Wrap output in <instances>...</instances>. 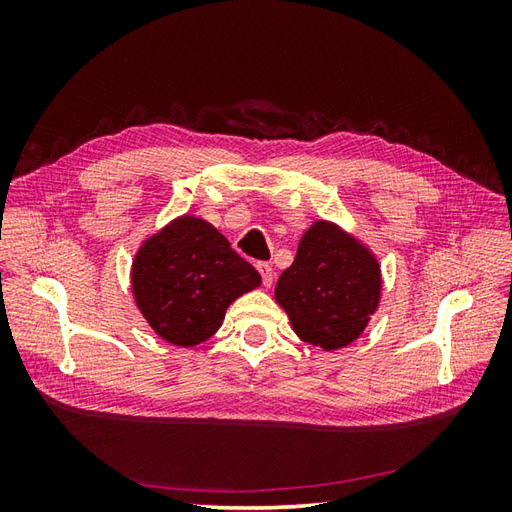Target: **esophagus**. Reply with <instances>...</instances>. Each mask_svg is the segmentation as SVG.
Here are the masks:
<instances>
[{"instance_id":"1","label":"esophagus","mask_w":512,"mask_h":512,"mask_svg":"<svg viewBox=\"0 0 512 512\" xmlns=\"http://www.w3.org/2000/svg\"><path fill=\"white\" fill-rule=\"evenodd\" d=\"M256 269H258V273L262 277V284L271 286V282H273V267L269 265V262H258Z\"/></svg>"}]
</instances>
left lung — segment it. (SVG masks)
I'll use <instances>...</instances> for the list:
<instances>
[{
	"label": "left lung",
	"instance_id": "1",
	"mask_svg": "<svg viewBox=\"0 0 512 512\" xmlns=\"http://www.w3.org/2000/svg\"><path fill=\"white\" fill-rule=\"evenodd\" d=\"M378 299L376 258L329 222H316L305 232L297 258L275 286V301L286 309L294 333L322 350L354 342Z\"/></svg>",
	"mask_w": 512,
	"mask_h": 512
}]
</instances>
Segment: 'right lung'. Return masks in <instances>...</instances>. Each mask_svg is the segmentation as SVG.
<instances>
[{
	"label": "right lung",
	"mask_w": 512,
	"mask_h": 512,
	"mask_svg": "<svg viewBox=\"0 0 512 512\" xmlns=\"http://www.w3.org/2000/svg\"><path fill=\"white\" fill-rule=\"evenodd\" d=\"M260 284L258 271L209 222L183 215L145 241L132 265L143 316L166 342L196 346L220 329L228 305Z\"/></svg>",
	"instance_id": "right-lung-1"
}]
</instances>
